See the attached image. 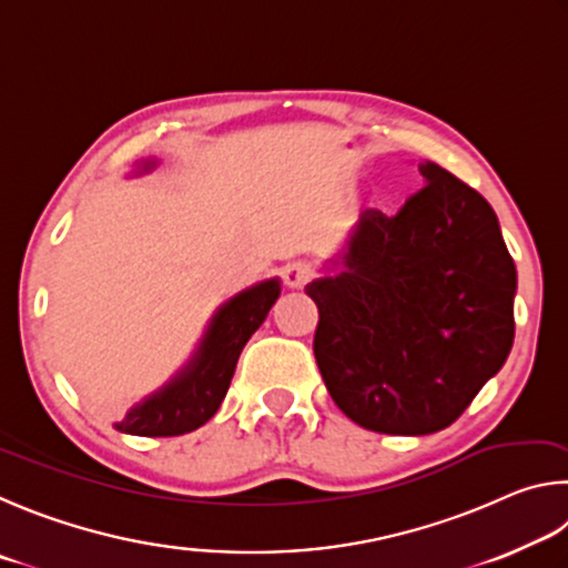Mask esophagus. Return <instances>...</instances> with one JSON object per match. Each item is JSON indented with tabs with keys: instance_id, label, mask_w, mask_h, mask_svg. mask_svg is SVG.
Instances as JSON below:
<instances>
[{
	"instance_id": "34e87169",
	"label": "esophagus",
	"mask_w": 568,
	"mask_h": 568,
	"mask_svg": "<svg viewBox=\"0 0 568 568\" xmlns=\"http://www.w3.org/2000/svg\"><path fill=\"white\" fill-rule=\"evenodd\" d=\"M312 276H314V272L306 262H292L282 268V278L290 290H302L304 284H310Z\"/></svg>"
}]
</instances>
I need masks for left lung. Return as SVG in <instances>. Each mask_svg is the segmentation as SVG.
I'll use <instances>...</instances> for the list:
<instances>
[{"instance_id":"obj_1","label":"left lung","mask_w":568,"mask_h":568,"mask_svg":"<svg viewBox=\"0 0 568 568\" xmlns=\"http://www.w3.org/2000/svg\"><path fill=\"white\" fill-rule=\"evenodd\" d=\"M394 216L362 212L320 306L314 356L364 429L422 436L464 414L514 344L516 266L489 202L439 164Z\"/></svg>"}]
</instances>
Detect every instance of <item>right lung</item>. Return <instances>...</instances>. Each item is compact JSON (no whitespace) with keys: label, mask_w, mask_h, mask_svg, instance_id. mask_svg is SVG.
<instances>
[{"label":"right lung","mask_w":568,"mask_h":568,"mask_svg":"<svg viewBox=\"0 0 568 568\" xmlns=\"http://www.w3.org/2000/svg\"><path fill=\"white\" fill-rule=\"evenodd\" d=\"M156 159L136 164L139 174L152 172ZM282 294L278 278H266L226 300L212 314L196 349L172 379L134 404L114 426L134 436H179L199 429L216 414L232 384L239 354L264 324Z\"/></svg>","instance_id":"1"}]
</instances>
